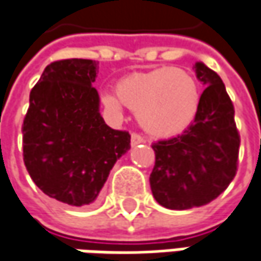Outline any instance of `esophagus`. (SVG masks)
Here are the masks:
<instances>
[{"mask_svg": "<svg viewBox=\"0 0 261 261\" xmlns=\"http://www.w3.org/2000/svg\"><path fill=\"white\" fill-rule=\"evenodd\" d=\"M146 140L140 136V134H136V133H133L131 134V145L136 146V145H140V143H145Z\"/></svg>", "mask_w": 261, "mask_h": 261, "instance_id": "1", "label": "esophagus"}]
</instances>
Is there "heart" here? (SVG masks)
<instances>
[{"mask_svg": "<svg viewBox=\"0 0 261 261\" xmlns=\"http://www.w3.org/2000/svg\"><path fill=\"white\" fill-rule=\"evenodd\" d=\"M101 101L114 114H121L122 106L136 112L147 134L173 137L188 130L195 121L201 87L189 70L162 66L122 78L116 85V94L105 91Z\"/></svg>", "mask_w": 261, "mask_h": 261, "instance_id": "obj_1", "label": "heart"}]
</instances>
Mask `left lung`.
<instances>
[{
    "mask_svg": "<svg viewBox=\"0 0 261 261\" xmlns=\"http://www.w3.org/2000/svg\"><path fill=\"white\" fill-rule=\"evenodd\" d=\"M207 85L195 121L180 136L152 143L155 165L149 181L153 198L170 210H189L211 202L233 180L239 133L233 103L222 78L204 63L195 65Z\"/></svg>",
    "mask_w": 261,
    "mask_h": 261,
    "instance_id": "8db88e82",
    "label": "left lung"
}]
</instances>
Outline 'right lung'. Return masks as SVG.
I'll use <instances>...</instances> for the list:
<instances>
[{
  "label": "right lung",
  "instance_id": "obj_1",
  "mask_svg": "<svg viewBox=\"0 0 261 261\" xmlns=\"http://www.w3.org/2000/svg\"><path fill=\"white\" fill-rule=\"evenodd\" d=\"M99 62L50 63L29 94L23 119V161L34 183L50 198L88 205L115 162L130 149V134L106 125L93 87Z\"/></svg>",
  "mask_w": 261,
  "mask_h": 261
}]
</instances>
